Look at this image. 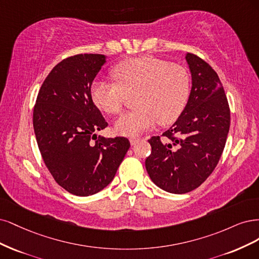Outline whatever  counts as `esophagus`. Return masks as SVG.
<instances>
[{"mask_svg":"<svg viewBox=\"0 0 259 259\" xmlns=\"http://www.w3.org/2000/svg\"><path fill=\"white\" fill-rule=\"evenodd\" d=\"M139 141H140V139H138V138H131L130 139V144L131 145H136Z\"/></svg>","mask_w":259,"mask_h":259,"instance_id":"1","label":"esophagus"}]
</instances>
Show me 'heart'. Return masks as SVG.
I'll return each mask as SVG.
<instances>
[{"instance_id": "obj_1", "label": "heart", "mask_w": 259, "mask_h": 259, "mask_svg": "<svg viewBox=\"0 0 259 259\" xmlns=\"http://www.w3.org/2000/svg\"><path fill=\"white\" fill-rule=\"evenodd\" d=\"M112 75L117 84L95 80L90 95L100 110L117 114L126 94L138 91V108L122 114L115 121L116 132L123 137H138L158 121L172 123L184 110L190 91V77L184 66L154 56H141L121 61Z\"/></svg>"}]
</instances>
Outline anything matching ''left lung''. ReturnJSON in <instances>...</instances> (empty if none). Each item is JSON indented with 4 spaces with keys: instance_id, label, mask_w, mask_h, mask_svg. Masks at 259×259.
Listing matches in <instances>:
<instances>
[{
    "instance_id": "left-lung-1",
    "label": "left lung",
    "mask_w": 259,
    "mask_h": 259,
    "mask_svg": "<svg viewBox=\"0 0 259 259\" xmlns=\"http://www.w3.org/2000/svg\"><path fill=\"white\" fill-rule=\"evenodd\" d=\"M191 89L184 110L159 137L148 140L145 160L149 178L171 194H186L210 177L226 144L230 111L218 73L201 58L187 53Z\"/></svg>"
}]
</instances>
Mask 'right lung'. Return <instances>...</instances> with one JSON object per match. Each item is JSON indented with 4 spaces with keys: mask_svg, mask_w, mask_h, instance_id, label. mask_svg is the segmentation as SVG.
<instances>
[{
    "mask_svg": "<svg viewBox=\"0 0 259 259\" xmlns=\"http://www.w3.org/2000/svg\"><path fill=\"white\" fill-rule=\"evenodd\" d=\"M106 59L85 54L58 63L41 85L33 111L46 166L58 184L79 197L110 184L130 147L126 138H98L96 133L107 122L91 99L90 86Z\"/></svg>",
    "mask_w": 259,
    "mask_h": 259,
    "instance_id": "add662e5",
    "label": "right lung"
}]
</instances>
